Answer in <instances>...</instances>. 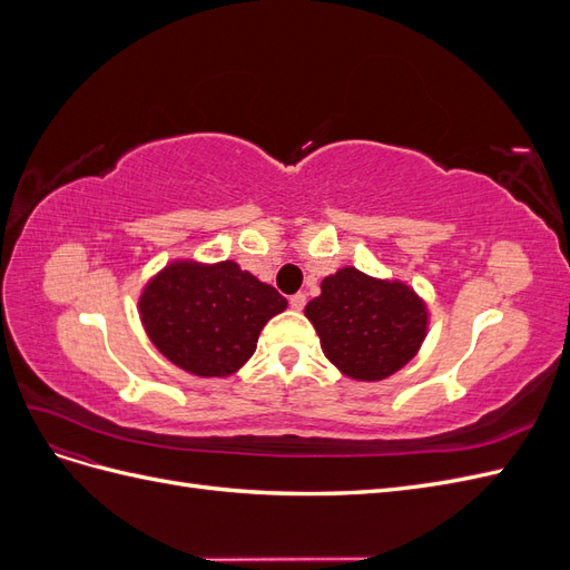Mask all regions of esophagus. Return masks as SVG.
<instances>
[{
	"label": "esophagus",
	"instance_id": "obj_1",
	"mask_svg": "<svg viewBox=\"0 0 570 570\" xmlns=\"http://www.w3.org/2000/svg\"><path fill=\"white\" fill-rule=\"evenodd\" d=\"M304 304H306V295H302V292H299V295H292L289 297V306L295 308V312H302Z\"/></svg>",
	"mask_w": 570,
	"mask_h": 570
}]
</instances>
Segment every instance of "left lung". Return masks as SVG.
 <instances>
[{"mask_svg":"<svg viewBox=\"0 0 570 570\" xmlns=\"http://www.w3.org/2000/svg\"><path fill=\"white\" fill-rule=\"evenodd\" d=\"M325 358L358 383L385 381L419 354L430 314L416 289L344 266L306 304Z\"/></svg>","mask_w":570,"mask_h":570,"instance_id":"8db88e82","label":"left lung"}]
</instances>
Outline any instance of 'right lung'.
Segmentation results:
<instances>
[{"instance_id":"add662e5","label":"right lung","mask_w":570,"mask_h":570,"mask_svg":"<svg viewBox=\"0 0 570 570\" xmlns=\"http://www.w3.org/2000/svg\"><path fill=\"white\" fill-rule=\"evenodd\" d=\"M145 333L170 364L199 377H228L256 352L264 325L287 299L235 262L178 258L145 285Z\"/></svg>"}]
</instances>
